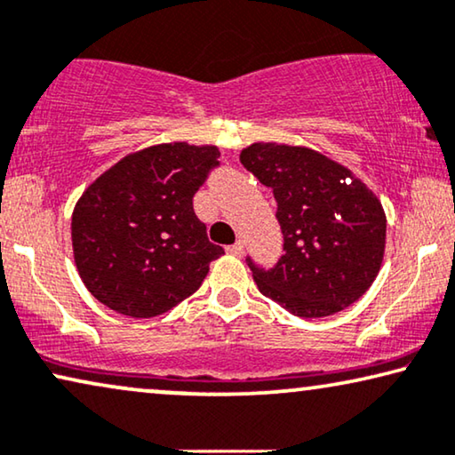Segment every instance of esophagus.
I'll return each instance as SVG.
<instances>
[{"instance_id":"1","label":"esophagus","mask_w":455,"mask_h":455,"mask_svg":"<svg viewBox=\"0 0 455 455\" xmlns=\"http://www.w3.org/2000/svg\"><path fill=\"white\" fill-rule=\"evenodd\" d=\"M227 251H228L230 255H236V258H241L245 249H243V243H241V241H236V243H233V245L227 247Z\"/></svg>"}]
</instances>
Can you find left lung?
<instances>
[{
    "label": "left lung",
    "mask_w": 455,
    "mask_h": 455,
    "mask_svg": "<svg viewBox=\"0 0 455 455\" xmlns=\"http://www.w3.org/2000/svg\"><path fill=\"white\" fill-rule=\"evenodd\" d=\"M239 158L272 188L284 236L274 267L247 258L259 292L305 319L334 315L361 299L386 249V214L373 191L309 148L258 142Z\"/></svg>",
    "instance_id": "obj_1"
}]
</instances>
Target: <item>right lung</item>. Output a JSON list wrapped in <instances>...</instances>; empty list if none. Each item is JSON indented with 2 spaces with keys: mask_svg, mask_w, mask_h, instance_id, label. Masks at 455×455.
<instances>
[{
  "mask_svg": "<svg viewBox=\"0 0 455 455\" xmlns=\"http://www.w3.org/2000/svg\"><path fill=\"white\" fill-rule=\"evenodd\" d=\"M214 146L161 144L125 156L76 204L74 258L92 297L148 319L200 289L225 249L208 241L196 191L220 164Z\"/></svg>",
  "mask_w": 455,
  "mask_h": 455,
  "instance_id": "1",
  "label": "right lung"
}]
</instances>
